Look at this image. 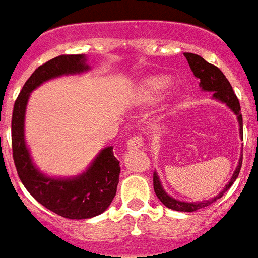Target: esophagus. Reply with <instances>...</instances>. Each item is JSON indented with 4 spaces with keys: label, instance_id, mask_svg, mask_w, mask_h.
<instances>
[{
    "label": "esophagus",
    "instance_id": "34e87169",
    "mask_svg": "<svg viewBox=\"0 0 258 258\" xmlns=\"http://www.w3.org/2000/svg\"><path fill=\"white\" fill-rule=\"evenodd\" d=\"M142 147H143V139L138 138V136L131 138L128 142H127V149H128V151H136V149H140Z\"/></svg>",
    "mask_w": 258,
    "mask_h": 258
}]
</instances>
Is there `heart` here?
Returning a JSON list of instances; mask_svg holds the SVG:
<instances>
[{
    "mask_svg": "<svg viewBox=\"0 0 258 258\" xmlns=\"http://www.w3.org/2000/svg\"><path fill=\"white\" fill-rule=\"evenodd\" d=\"M171 76L166 74H154L142 78L131 89L128 95V102L134 107L152 106L158 102L171 86ZM182 93L179 89H172L170 92V105L176 102Z\"/></svg>",
    "mask_w": 258,
    "mask_h": 258,
    "instance_id": "b5f03b06",
    "label": "heart"
}]
</instances>
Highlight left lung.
Masks as SVG:
<instances>
[{
  "label": "left lung",
  "mask_w": 258,
  "mask_h": 258,
  "mask_svg": "<svg viewBox=\"0 0 258 258\" xmlns=\"http://www.w3.org/2000/svg\"><path fill=\"white\" fill-rule=\"evenodd\" d=\"M184 57L187 58L188 64L191 67L195 78H197V79L200 80L199 86H200L201 91L210 92L213 100H216V101L226 105V106L236 115L237 124H239V136H240V139H243V118H241L240 113V104H239V100H237V97L235 96L231 84H230V82L227 80V78L223 75V73L219 70L218 67L208 63V62L205 61L203 57H200V55L194 54V53H184ZM241 162H243V156L240 154L237 166L236 169H235L232 176L230 178V182L225 185V188H223L222 191L219 192L217 196L210 199V200L192 201V203H188V201L178 200L175 197H172L171 195H169L165 191V188H163L162 183H161L160 176H158V172H157L156 170H154L153 172L154 192H156L157 197L160 199L161 203H162L166 208H169V209L178 210V212H196V210L208 207V205H210V204H213L214 201L218 200V199H221V197L223 196V194L234 184V182L236 180L237 176H239Z\"/></svg>",
  "instance_id": "left-lung-1"
}]
</instances>
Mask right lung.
Listing matches in <instances>:
<instances>
[{"mask_svg": "<svg viewBox=\"0 0 258 258\" xmlns=\"http://www.w3.org/2000/svg\"><path fill=\"white\" fill-rule=\"evenodd\" d=\"M87 61L86 54H62L37 67L18 96L11 119L13 157L22 183L42 207L69 219L92 218L110 207L120 174L113 147L101 149L78 175H49L33 162L24 124L31 93L49 80L88 73L92 67Z\"/></svg>", "mask_w": 258, "mask_h": 258, "instance_id": "obj_1", "label": "right lung"}]
</instances>
